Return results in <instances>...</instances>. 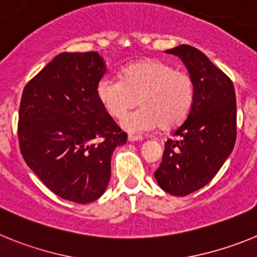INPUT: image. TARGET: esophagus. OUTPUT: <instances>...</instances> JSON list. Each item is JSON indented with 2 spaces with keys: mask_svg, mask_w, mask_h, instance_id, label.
Segmentation results:
<instances>
[{
  "mask_svg": "<svg viewBox=\"0 0 257 257\" xmlns=\"http://www.w3.org/2000/svg\"><path fill=\"white\" fill-rule=\"evenodd\" d=\"M128 142H131V143L143 142V138H142V136H134V135H130V136H128Z\"/></svg>",
  "mask_w": 257,
  "mask_h": 257,
  "instance_id": "1",
  "label": "esophagus"
}]
</instances>
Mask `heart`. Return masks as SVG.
<instances>
[{"instance_id": "b5f03b06", "label": "heart", "mask_w": 257, "mask_h": 257, "mask_svg": "<svg viewBox=\"0 0 257 257\" xmlns=\"http://www.w3.org/2000/svg\"><path fill=\"white\" fill-rule=\"evenodd\" d=\"M96 96L109 115L122 118V127L131 134H143L160 127L174 130L184 122L194 100L190 76L157 59H144L121 70V81L103 77L96 85Z\"/></svg>"}]
</instances>
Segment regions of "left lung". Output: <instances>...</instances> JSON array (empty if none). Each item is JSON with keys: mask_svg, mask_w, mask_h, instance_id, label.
<instances>
[{"mask_svg": "<svg viewBox=\"0 0 257 257\" xmlns=\"http://www.w3.org/2000/svg\"><path fill=\"white\" fill-rule=\"evenodd\" d=\"M179 56L194 86L187 119L167 140L157 183L172 196H187L210 183L234 148L237 104L234 86L202 51L189 45L166 50Z\"/></svg>", "mask_w": 257, "mask_h": 257, "instance_id": "1", "label": "left lung"}]
</instances>
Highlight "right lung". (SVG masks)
Here are the masks:
<instances>
[{
	"label": "right lung",
	"mask_w": 257,
	"mask_h": 257,
	"mask_svg": "<svg viewBox=\"0 0 257 257\" xmlns=\"http://www.w3.org/2000/svg\"><path fill=\"white\" fill-rule=\"evenodd\" d=\"M105 72L97 52H61L27 83L20 101L23 158L51 192L76 203L103 196L112 153L127 142L96 96Z\"/></svg>",
	"instance_id": "obj_1"
}]
</instances>
